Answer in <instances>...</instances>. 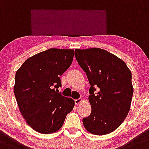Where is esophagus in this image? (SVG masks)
I'll return each mask as SVG.
<instances>
[{"mask_svg": "<svg viewBox=\"0 0 149 149\" xmlns=\"http://www.w3.org/2000/svg\"><path fill=\"white\" fill-rule=\"evenodd\" d=\"M82 102H83L82 99H79V100H75V104H76V105H79V104H81Z\"/></svg>", "mask_w": 149, "mask_h": 149, "instance_id": "34e87169", "label": "esophagus"}]
</instances>
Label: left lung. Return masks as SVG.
Listing matches in <instances>:
<instances>
[{"label":"left lung","instance_id":"1","mask_svg":"<svg viewBox=\"0 0 149 149\" xmlns=\"http://www.w3.org/2000/svg\"><path fill=\"white\" fill-rule=\"evenodd\" d=\"M75 56L91 84V113L83 118L84 127L95 135L111 133L130 111L134 91L131 70L121 58L101 48L76 49ZM97 87L99 92L94 95Z\"/></svg>","mask_w":149,"mask_h":149}]
</instances>
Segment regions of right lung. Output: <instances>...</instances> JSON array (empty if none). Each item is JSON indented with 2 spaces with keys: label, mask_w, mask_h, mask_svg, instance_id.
<instances>
[{
  "label": "right lung",
  "mask_w": 149,
  "mask_h": 149,
  "mask_svg": "<svg viewBox=\"0 0 149 149\" xmlns=\"http://www.w3.org/2000/svg\"><path fill=\"white\" fill-rule=\"evenodd\" d=\"M73 56V49L51 48L29 57L16 71L14 93L18 108L26 123L38 133L58 131L74 107L73 99L56 91Z\"/></svg>",
  "instance_id": "obj_1"
}]
</instances>
